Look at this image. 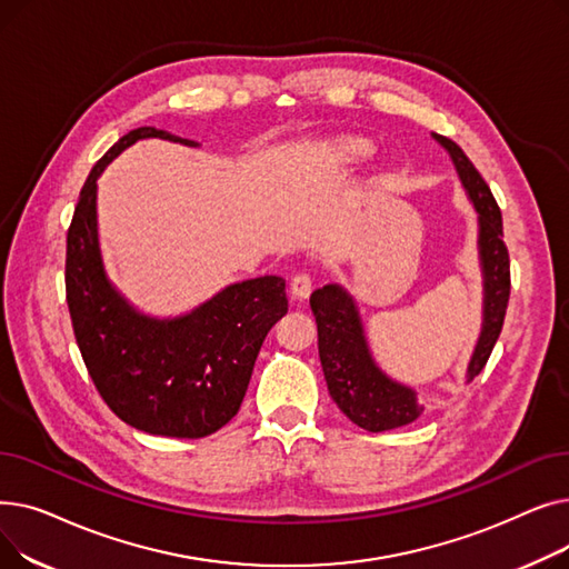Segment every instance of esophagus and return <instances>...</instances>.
<instances>
[{
	"mask_svg": "<svg viewBox=\"0 0 569 569\" xmlns=\"http://www.w3.org/2000/svg\"><path fill=\"white\" fill-rule=\"evenodd\" d=\"M311 288H313V281L307 272L295 274L290 281V295L295 297V300H307V297L311 295Z\"/></svg>",
	"mask_w": 569,
	"mask_h": 569,
	"instance_id": "esophagus-1",
	"label": "esophagus"
}]
</instances>
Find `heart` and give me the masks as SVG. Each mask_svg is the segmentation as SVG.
<instances>
[{
	"instance_id": "heart-1",
	"label": "heart",
	"mask_w": 569,
	"mask_h": 569,
	"mask_svg": "<svg viewBox=\"0 0 569 569\" xmlns=\"http://www.w3.org/2000/svg\"><path fill=\"white\" fill-rule=\"evenodd\" d=\"M371 152V144L362 138H341L335 144V157L341 163H352V161H360Z\"/></svg>"
}]
</instances>
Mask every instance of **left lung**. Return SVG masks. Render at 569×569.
Wrapping results in <instances>:
<instances>
[{
  "label": "left lung",
  "mask_w": 569,
  "mask_h": 569,
  "mask_svg": "<svg viewBox=\"0 0 569 569\" xmlns=\"http://www.w3.org/2000/svg\"><path fill=\"white\" fill-rule=\"evenodd\" d=\"M450 154L461 184L477 212V251L482 267V330L466 369V382L480 376L500 337L510 300V256L502 242L500 207L489 184L450 138L431 133ZM318 325V352L327 390L341 412L367 431H390L415 422L425 412L412 387L387 376L373 360L360 309L339 283H327L311 295Z\"/></svg>",
  "instance_id": "left-lung-1"
}]
</instances>
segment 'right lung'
I'll use <instances>...</instances> for the list:
<instances>
[{
	"instance_id": "add662e5",
	"label": "right lung",
	"mask_w": 569,
	"mask_h": 569,
	"mask_svg": "<svg viewBox=\"0 0 569 569\" xmlns=\"http://www.w3.org/2000/svg\"><path fill=\"white\" fill-rule=\"evenodd\" d=\"M144 138L198 147L196 140L140 127L97 161L67 234V302L84 367L119 420L152 436L204 438L242 406L260 346L288 313L286 281L230 283L174 318L147 316L114 288L99 247L97 179Z\"/></svg>"
}]
</instances>
